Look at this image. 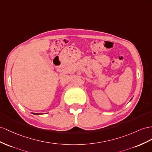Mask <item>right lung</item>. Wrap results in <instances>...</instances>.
<instances>
[{
  "label": "right lung",
  "instance_id": "obj_1",
  "mask_svg": "<svg viewBox=\"0 0 152 152\" xmlns=\"http://www.w3.org/2000/svg\"><path fill=\"white\" fill-rule=\"evenodd\" d=\"M33 114H36V113H33Z\"/></svg>",
  "mask_w": 152,
  "mask_h": 152
}]
</instances>
